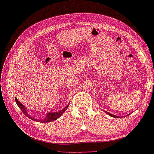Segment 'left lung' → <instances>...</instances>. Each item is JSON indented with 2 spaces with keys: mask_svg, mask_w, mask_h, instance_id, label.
Masks as SVG:
<instances>
[{
  "mask_svg": "<svg viewBox=\"0 0 154 154\" xmlns=\"http://www.w3.org/2000/svg\"><path fill=\"white\" fill-rule=\"evenodd\" d=\"M106 113H107V114H109V116H112V117H114V118H117V116H115V115H112V114H111V113H109V112H106Z\"/></svg>",
  "mask_w": 154,
  "mask_h": 154,
  "instance_id": "8db88e82",
  "label": "left lung"
}]
</instances>
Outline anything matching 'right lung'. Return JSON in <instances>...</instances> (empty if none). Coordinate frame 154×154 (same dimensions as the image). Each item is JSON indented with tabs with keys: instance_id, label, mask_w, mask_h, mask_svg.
Here are the masks:
<instances>
[{
	"instance_id": "1",
	"label": "right lung",
	"mask_w": 154,
	"mask_h": 154,
	"mask_svg": "<svg viewBox=\"0 0 154 154\" xmlns=\"http://www.w3.org/2000/svg\"><path fill=\"white\" fill-rule=\"evenodd\" d=\"M15 101H16L17 104V106L20 107V109H21V110H22V112L25 114V116H26L27 117L29 118V119H31V120H33V121H35L41 122V123H48V122L53 121H54V120H57V119H58V118H60L61 116H62V113H64L65 111H66V109L68 108V106H69V104H68V105H66V107H64V108L63 109H62V110H61V111H57V112L48 113V115H47V116H46L44 119L36 120V119H33L32 117L29 116V115L28 114V113H27L26 110H25V107L23 106V105L21 104L20 102H19L17 99L15 98Z\"/></svg>"
}]
</instances>
